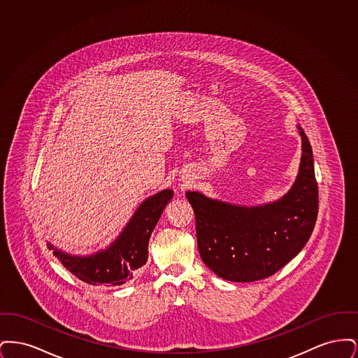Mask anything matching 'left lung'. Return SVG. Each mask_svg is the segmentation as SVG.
<instances>
[{
	"mask_svg": "<svg viewBox=\"0 0 358 358\" xmlns=\"http://www.w3.org/2000/svg\"><path fill=\"white\" fill-rule=\"evenodd\" d=\"M299 173L278 201L241 206L187 192L196 216L199 252L205 264L225 280L255 282L271 276L298 255L318 216V184L313 150L305 131Z\"/></svg>",
	"mask_w": 358,
	"mask_h": 358,
	"instance_id": "obj_1",
	"label": "left lung"
}]
</instances>
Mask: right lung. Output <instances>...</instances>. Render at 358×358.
<instances>
[{
    "label": "right lung",
    "mask_w": 358,
    "mask_h": 358,
    "mask_svg": "<svg viewBox=\"0 0 358 358\" xmlns=\"http://www.w3.org/2000/svg\"><path fill=\"white\" fill-rule=\"evenodd\" d=\"M171 197L173 190L165 189L146 199L139 205L118 238L110 247L94 255H69L52 244H48V248L69 273L88 285H124L133 279L138 268L146 264L149 238Z\"/></svg>",
    "instance_id": "obj_1"
}]
</instances>
